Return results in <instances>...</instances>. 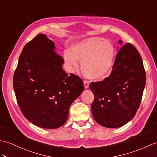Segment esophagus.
Returning <instances> with one entry per match:
<instances>
[{
  "label": "esophagus",
  "instance_id": "34e87169",
  "mask_svg": "<svg viewBox=\"0 0 157 157\" xmlns=\"http://www.w3.org/2000/svg\"><path fill=\"white\" fill-rule=\"evenodd\" d=\"M83 82H84V86H85V89H87V88H89V81L85 80V81H83Z\"/></svg>",
  "mask_w": 157,
  "mask_h": 157
}]
</instances>
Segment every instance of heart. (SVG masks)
<instances>
[{
  "label": "heart",
  "mask_w": 157,
  "mask_h": 157,
  "mask_svg": "<svg viewBox=\"0 0 157 157\" xmlns=\"http://www.w3.org/2000/svg\"><path fill=\"white\" fill-rule=\"evenodd\" d=\"M64 57L72 69L78 68V60L81 62V71L86 78L101 80L107 76L112 70L115 48L109 40L91 37L72 45L71 52L66 51Z\"/></svg>",
  "instance_id": "b5f03b06"
}]
</instances>
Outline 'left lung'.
<instances>
[{
	"instance_id": "1",
	"label": "left lung",
	"mask_w": 157,
	"mask_h": 157,
	"mask_svg": "<svg viewBox=\"0 0 157 157\" xmlns=\"http://www.w3.org/2000/svg\"><path fill=\"white\" fill-rule=\"evenodd\" d=\"M145 84L141 56L132 44L127 43L118 51L110 76L90 84L94 95L91 110L95 121L107 128L127 124L139 107Z\"/></svg>"
}]
</instances>
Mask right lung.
Listing matches in <instances>:
<instances>
[{
    "label": "right lung",
    "mask_w": 157,
    "mask_h": 157,
    "mask_svg": "<svg viewBox=\"0 0 157 157\" xmlns=\"http://www.w3.org/2000/svg\"><path fill=\"white\" fill-rule=\"evenodd\" d=\"M54 42L39 34L22 49L13 76V87L22 113L38 127L54 129L67 121L70 106L81 94L82 80L68 76Z\"/></svg>",
    "instance_id": "obj_1"
}]
</instances>
